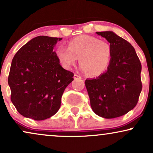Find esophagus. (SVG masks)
<instances>
[{
	"mask_svg": "<svg viewBox=\"0 0 153 153\" xmlns=\"http://www.w3.org/2000/svg\"><path fill=\"white\" fill-rule=\"evenodd\" d=\"M74 79H82V77H81L79 75L75 74L74 76Z\"/></svg>",
	"mask_w": 153,
	"mask_h": 153,
	"instance_id": "esophagus-1",
	"label": "esophagus"
}]
</instances>
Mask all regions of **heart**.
<instances>
[{
    "mask_svg": "<svg viewBox=\"0 0 153 153\" xmlns=\"http://www.w3.org/2000/svg\"><path fill=\"white\" fill-rule=\"evenodd\" d=\"M112 49L108 42L87 35L70 39L67 48L59 47L55 54L62 66L70 69L79 59L80 68L88 76H97L106 70L110 63Z\"/></svg>",
    "mask_w": 153,
    "mask_h": 153,
    "instance_id": "heart-1",
    "label": "heart"
}]
</instances>
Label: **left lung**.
Returning a JSON list of instances; mask_svg holds the SVG:
<instances>
[{"label":"left lung","mask_w":153,"mask_h":153,"mask_svg":"<svg viewBox=\"0 0 153 153\" xmlns=\"http://www.w3.org/2000/svg\"><path fill=\"white\" fill-rule=\"evenodd\" d=\"M110 42L112 53L107 70L85 81L92 110L98 116L114 118L132 110L142 90L141 63L134 48L111 31L97 32Z\"/></svg>","instance_id":"8db88e82"}]
</instances>
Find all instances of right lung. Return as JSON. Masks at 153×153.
<instances>
[{
    "mask_svg": "<svg viewBox=\"0 0 153 153\" xmlns=\"http://www.w3.org/2000/svg\"><path fill=\"white\" fill-rule=\"evenodd\" d=\"M62 39L36 37L13 57L7 79L10 99L24 117L42 120L55 114L66 87L74 80V74L62 68L53 51Z\"/></svg>",
    "mask_w": 153,
    "mask_h": 153,
    "instance_id": "right-lung-1",
    "label": "right lung"
}]
</instances>
